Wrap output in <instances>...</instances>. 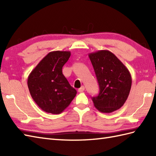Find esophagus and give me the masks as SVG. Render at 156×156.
Masks as SVG:
<instances>
[{
	"instance_id": "esophagus-1",
	"label": "esophagus",
	"mask_w": 156,
	"mask_h": 156,
	"mask_svg": "<svg viewBox=\"0 0 156 156\" xmlns=\"http://www.w3.org/2000/svg\"><path fill=\"white\" fill-rule=\"evenodd\" d=\"M84 87H83V86H82V87H81L80 88L78 89V91L79 92H83L84 90Z\"/></svg>"
}]
</instances>
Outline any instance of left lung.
<instances>
[{
	"instance_id": "obj_1",
	"label": "left lung",
	"mask_w": 156,
	"mask_h": 156,
	"mask_svg": "<svg viewBox=\"0 0 156 156\" xmlns=\"http://www.w3.org/2000/svg\"><path fill=\"white\" fill-rule=\"evenodd\" d=\"M99 85V94L92 97L94 107L110 113L120 108L129 97L132 79L127 68L108 50L88 54Z\"/></svg>"
}]
</instances>
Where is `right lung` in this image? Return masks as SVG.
I'll use <instances>...</instances> for the list:
<instances>
[{
    "instance_id": "right-lung-1",
    "label": "right lung",
    "mask_w": 156,
    "mask_h": 156,
    "mask_svg": "<svg viewBox=\"0 0 156 156\" xmlns=\"http://www.w3.org/2000/svg\"><path fill=\"white\" fill-rule=\"evenodd\" d=\"M70 55L69 51L49 52L28 76L27 85L32 98L48 113H61L77 93L62 74L63 66Z\"/></svg>"
}]
</instances>
